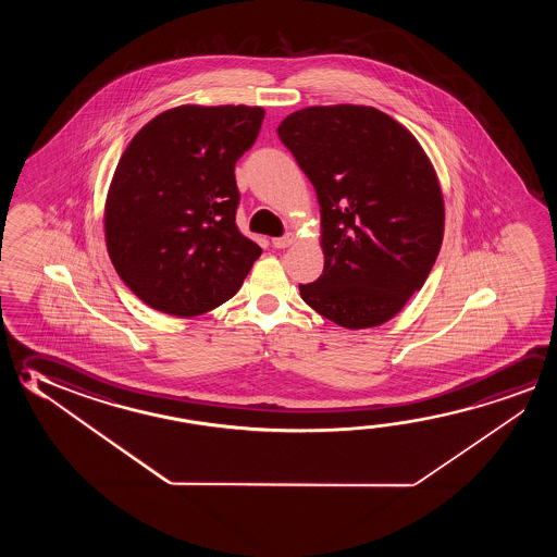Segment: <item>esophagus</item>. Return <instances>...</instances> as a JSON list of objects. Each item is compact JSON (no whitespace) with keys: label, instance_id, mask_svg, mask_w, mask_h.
<instances>
[{"label":"esophagus","instance_id":"obj_1","mask_svg":"<svg viewBox=\"0 0 557 557\" xmlns=\"http://www.w3.org/2000/svg\"><path fill=\"white\" fill-rule=\"evenodd\" d=\"M293 240H295V237H293L292 233H287V235H283V237L274 238L272 245H274L275 248H287L289 245H293Z\"/></svg>","mask_w":557,"mask_h":557}]
</instances>
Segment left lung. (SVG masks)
Wrapping results in <instances>:
<instances>
[{
	"instance_id": "left-lung-1",
	"label": "left lung",
	"mask_w": 557,
	"mask_h": 557,
	"mask_svg": "<svg viewBox=\"0 0 557 557\" xmlns=\"http://www.w3.org/2000/svg\"><path fill=\"white\" fill-rule=\"evenodd\" d=\"M317 190L324 270L302 301L349 330L371 329L420 292L437 260L445 208L408 129L373 107L297 110L277 128Z\"/></svg>"
}]
</instances>
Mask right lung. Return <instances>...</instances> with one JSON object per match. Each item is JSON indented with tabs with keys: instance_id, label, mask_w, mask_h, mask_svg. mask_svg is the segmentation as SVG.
Returning <instances> with one entry per match:
<instances>
[{
	"instance_id": "1",
	"label": "right lung",
	"mask_w": 557,
	"mask_h": 557,
	"mask_svg": "<svg viewBox=\"0 0 557 557\" xmlns=\"http://www.w3.org/2000/svg\"><path fill=\"white\" fill-rule=\"evenodd\" d=\"M264 109L164 110L120 157L104 237L122 282L151 309L198 317L240 289L262 255L235 223V163L255 146Z\"/></svg>"
}]
</instances>
